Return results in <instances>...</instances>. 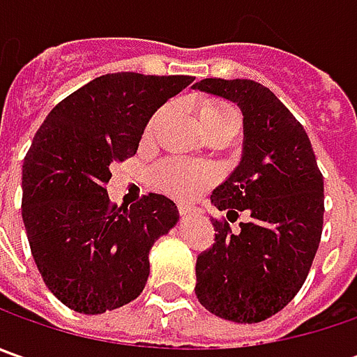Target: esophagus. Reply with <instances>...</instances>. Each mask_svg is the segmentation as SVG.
Here are the masks:
<instances>
[{
    "instance_id": "1",
    "label": "esophagus",
    "mask_w": 357,
    "mask_h": 357,
    "mask_svg": "<svg viewBox=\"0 0 357 357\" xmlns=\"http://www.w3.org/2000/svg\"><path fill=\"white\" fill-rule=\"evenodd\" d=\"M178 213H181L183 218H185V216H197V214H199V208L188 206V204H178Z\"/></svg>"
}]
</instances>
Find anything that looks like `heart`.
Segmentation results:
<instances>
[{
  "instance_id": "b5f03b06",
  "label": "heart",
  "mask_w": 357,
  "mask_h": 357,
  "mask_svg": "<svg viewBox=\"0 0 357 357\" xmlns=\"http://www.w3.org/2000/svg\"><path fill=\"white\" fill-rule=\"evenodd\" d=\"M199 119L202 129H211L220 123H238L236 111L225 101H204L199 109ZM213 181L214 171L211 167L178 157L165 158L151 171L153 186L176 199H190L213 185Z\"/></svg>"
}]
</instances>
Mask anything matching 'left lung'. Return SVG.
<instances>
[{
	"label": "left lung",
	"instance_id": "1",
	"mask_svg": "<svg viewBox=\"0 0 357 357\" xmlns=\"http://www.w3.org/2000/svg\"><path fill=\"white\" fill-rule=\"evenodd\" d=\"M195 91L236 103L244 141L236 169L211 202L236 220L213 218L214 244L197 258V298L225 320L256 324L280 312L302 288L324 225V178L304 127L272 91L250 79H202Z\"/></svg>",
	"mask_w": 357,
	"mask_h": 357
}]
</instances>
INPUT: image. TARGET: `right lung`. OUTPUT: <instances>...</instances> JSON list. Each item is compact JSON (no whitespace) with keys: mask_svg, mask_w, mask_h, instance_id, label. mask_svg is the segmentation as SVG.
<instances>
[{"mask_svg":"<svg viewBox=\"0 0 357 357\" xmlns=\"http://www.w3.org/2000/svg\"><path fill=\"white\" fill-rule=\"evenodd\" d=\"M188 75L109 73L51 109L23 160L21 216L51 294L81 314L129 304L149 278V252L178 222L165 195L130 208L109 202L111 165L132 157L144 127Z\"/></svg>","mask_w":357,"mask_h":357,"instance_id":"obj_1","label":"right lung"}]
</instances>
